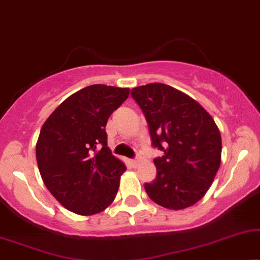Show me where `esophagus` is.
Segmentation results:
<instances>
[{
	"label": "esophagus",
	"mask_w": 260,
	"mask_h": 260,
	"mask_svg": "<svg viewBox=\"0 0 260 260\" xmlns=\"http://www.w3.org/2000/svg\"><path fill=\"white\" fill-rule=\"evenodd\" d=\"M129 162H131V165L133 166V168H137V166L139 165V162H140V159H139V158H136V159H131Z\"/></svg>",
	"instance_id": "obj_1"
}]
</instances>
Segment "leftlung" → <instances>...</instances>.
Masks as SVG:
<instances>
[{
  "label": "left lung",
  "mask_w": 260,
  "mask_h": 260,
  "mask_svg": "<svg viewBox=\"0 0 260 260\" xmlns=\"http://www.w3.org/2000/svg\"><path fill=\"white\" fill-rule=\"evenodd\" d=\"M132 98L143 110L157 176L145 184L150 199L168 209L191 207L208 191L221 162V134L213 117L184 92L162 83L137 86Z\"/></svg>",
  "instance_id": "8db88e82"
}]
</instances>
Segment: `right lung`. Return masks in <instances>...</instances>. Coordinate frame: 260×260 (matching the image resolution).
Returning <instances> with one entry per match:
<instances>
[{"instance_id": "add662e5", "label": "right lung", "mask_w": 260, "mask_h": 260, "mask_svg": "<svg viewBox=\"0 0 260 260\" xmlns=\"http://www.w3.org/2000/svg\"><path fill=\"white\" fill-rule=\"evenodd\" d=\"M129 95L128 88L94 84L61 102L41 127L37 162L54 199L78 215L110 206L126 166L107 146L106 124Z\"/></svg>"}]
</instances>
